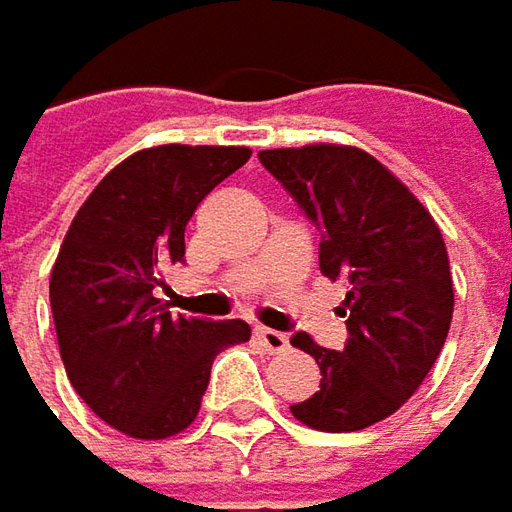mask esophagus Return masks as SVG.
Instances as JSON below:
<instances>
[{"label": "esophagus", "mask_w": 512, "mask_h": 512, "mask_svg": "<svg viewBox=\"0 0 512 512\" xmlns=\"http://www.w3.org/2000/svg\"><path fill=\"white\" fill-rule=\"evenodd\" d=\"M255 338L260 344L266 346L269 352H286L289 349V338L278 332V329H266V326H257Z\"/></svg>", "instance_id": "esophagus-1"}]
</instances>
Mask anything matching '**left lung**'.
<instances>
[{
	"label": "left lung",
	"instance_id": "obj_1",
	"mask_svg": "<svg viewBox=\"0 0 512 512\" xmlns=\"http://www.w3.org/2000/svg\"><path fill=\"white\" fill-rule=\"evenodd\" d=\"M321 229V272L346 286L344 349L306 332L292 346L321 367V389L292 407L306 427L355 433L398 410L433 369L453 321L444 237L412 191L352 145L257 154Z\"/></svg>",
	"mask_w": 512,
	"mask_h": 512
}]
</instances>
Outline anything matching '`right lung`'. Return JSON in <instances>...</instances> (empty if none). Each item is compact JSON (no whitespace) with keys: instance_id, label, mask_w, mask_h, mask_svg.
Instances as JSON below:
<instances>
[{"instance_id":"obj_1","label":"right lung","mask_w":512,"mask_h":512,"mask_svg":"<svg viewBox=\"0 0 512 512\" xmlns=\"http://www.w3.org/2000/svg\"><path fill=\"white\" fill-rule=\"evenodd\" d=\"M252 157L240 145H157L111 168L82 203L51 272L59 355L79 398L131 438H168L200 412L214 358L246 321L171 315L163 272L186 257V223Z\"/></svg>"}]
</instances>
